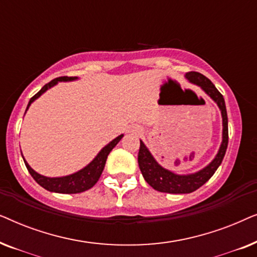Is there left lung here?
Listing matches in <instances>:
<instances>
[{
  "instance_id": "left-lung-1",
  "label": "left lung",
  "mask_w": 257,
  "mask_h": 257,
  "mask_svg": "<svg viewBox=\"0 0 257 257\" xmlns=\"http://www.w3.org/2000/svg\"><path fill=\"white\" fill-rule=\"evenodd\" d=\"M186 78L191 83H194L201 87L219 106L221 114H222V143H221L220 150L216 157L214 158V160L208 166L202 168L201 171L196 172V173L178 175L173 173V172L166 170V168L161 167L157 163L156 159H154L152 154L150 153V151L147 150L145 144L140 140L138 164L144 179L156 191L171 193V194L192 193L201 187L203 184H206L213 177V174L215 173V171L219 168L221 163H222L228 146V117L223 96L219 92L215 85L206 76H203L202 73L195 71L187 72L186 73Z\"/></svg>"
}]
</instances>
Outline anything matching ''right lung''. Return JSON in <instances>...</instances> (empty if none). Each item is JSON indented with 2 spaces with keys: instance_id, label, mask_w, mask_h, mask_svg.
Wrapping results in <instances>:
<instances>
[{
  "instance_id": "right-lung-1",
  "label": "right lung",
  "mask_w": 257,
  "mask_h": 257,
  "mask_svg": "<svg viewBox=\"0 0 257 257\" xmlns=\"http://www.w3.org/2000/svg\"><path fill=\"white\" fill-rule=\"evenodd\" d=\"M75 79H77V77H68V76L58 77V78L52 79L51 82L45 84V85L42 87V89L38 91L33 98H31L29 100V104H28L27 106V110L29 108L30 104L33 103L35 99H37L41 94H43L45 91L56 85L58 82H69V80H75ZM121 138H122V135L118 136L117 138L112 140L111 143H108L107 145L97 154V157L94 158L89 165H87V166L84 167L83 170L76 172V173L66 175V177H61V178L44 177V175H41L38 174L37 172H35L33 168L29 166V164L24 160V158L23 160L28 168V171H29V173L31 174V177L35 179V181H36L38 185L47 189V191L62 193V194H76V193L85 192L87 189H90L91 187H93V186L96 185V182L99 180L100 175L103 173L107 156L110 154L111 151L113 150V147L120 142Z\"/></svg>"
}]
</instances>
